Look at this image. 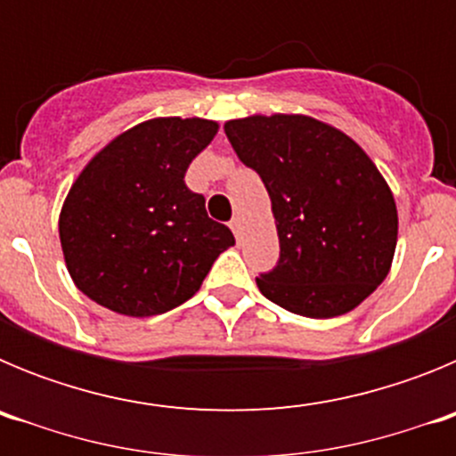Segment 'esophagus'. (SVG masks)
I'll return each mask as SVG.
<instances>
[{"mask_svg":"<svg viewBox=\"0 0 456 456\" xmlns=\"http://www.w3.org/2000/svg\"><path fill=\"white\" fill-rule=\"evenodd\" d=\"M231 231L235 232V237H237V240H240V235H241V219H240V216H232Z\"/></svg>","mask_w":456,"mask_h":456,"instance_id":"esophagus-1","label":"esophagus"}]
</instances>
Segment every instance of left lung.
I'll return each mask as SVG.
<instances>
[{"label": "left lung", "mask_w": 456, "mask_h": 456, "mask_svg": "<svg viewBox=\"0 0 456 456\" xmlns=\"http://www.w3.org/2000/svg\"><path fill=\"white\" fill-rule=\"evenodd\" d=\"M225 136L272 199L281 257L256 278L294 315L336 317L384 283L397 244L388 184L347 134L308 116L228 120Z\"/></svg>", "instance_id": "left-lung-1"}]
</instances>
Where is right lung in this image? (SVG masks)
<instances>
[{
	"label": "right lung",
	"instance_id": "right-lung-1",
	"mask_svg": "<svg viewBox=\"0 0 456 456\" xmlns=\"http://www.w3.org/2000/svg\"><path fill=\"white\" fill-rule=\"evenodd\" d=\"M215 120L152 118L116 136L72 184L59 216L63 257L88 299L130 317L162 315L199 292L235 244L184 184Z\"/></svg>",
	"mask_w": 456,
	"mask_h": 456
}]
</instances>
